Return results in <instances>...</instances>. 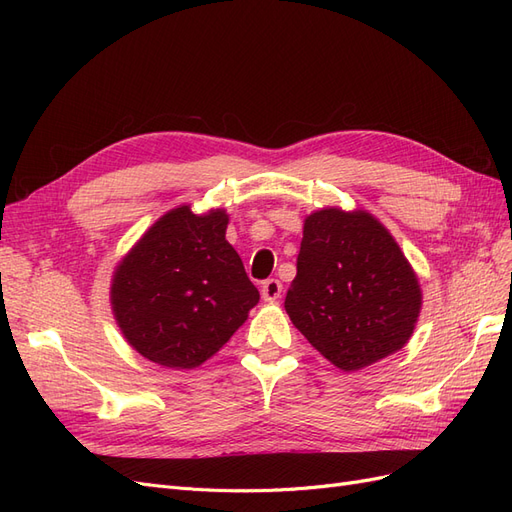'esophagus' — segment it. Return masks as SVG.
<instances>
[{
	"mask_svg": "<svg viewBox=\"0 0 512 512\" xmlns=\"http://www.w3.org/2000/svg\"><path fill=\"white\" fill-rule=\"evenodd\" d=\"M260 294L265 301H277L282 297V282L280 280H267L260 286Z\"/></svg>",
	"mask_w": 512,
	"mask_h": 512,
	"instance_id": "34e87169",
	"label": "esophagus"
}]
</instances>
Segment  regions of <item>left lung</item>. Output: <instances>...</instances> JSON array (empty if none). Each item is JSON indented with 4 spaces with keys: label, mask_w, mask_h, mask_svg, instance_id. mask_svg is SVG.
Listing matches in <instances>:
<instances>
[{
    "label": "left lung",
    "mask_w": 512,
    "mask_h": 512,
    "mask_svg": "<svg viewBox=\"0 0 512 512\" xmlns=\"http://www.w3.org/2000/svg\"><path fill=\"white\" fill-rule=\"evenodd\" d=\"M284 307L324 359L359 371L408 344L423 290L376 215L324 207L303 222L297 277Z\"/></svg>",
    "instance_id": "left-lung-1"
}]
</instances>
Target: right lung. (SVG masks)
<instances>
[{
  "label": "right lung",
  "mask_w": 512,
  "mask_h": 512,
  "mask_svg": "<svg viewBox=\"0 0 512 512\" xmlns=\"http://www.w3.org/2000/svg\"><path fill=\"white\" fill-rule=\"evenodd\" d=\"M226 209L179 205L153 222L113 271L111 309L145 359L194 369L247 320L260 294L226 241Z\"/></svg>",
  "instance_id": "right-lung-1"
}]
</instances>
